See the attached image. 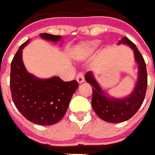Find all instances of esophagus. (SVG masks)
Returning <instances> with one entry per match:
<instances>
[{"instance_id": "esophagus-1", "label": "esophagus", "mask_w": 155, "mask_h": 155, "mask_svg": "<svg viewBox=\"0 0 155 155\" xmlns=\"http://www.w3.org/2000/svg\"><path fill=\"white\" fill-rule=\"evenodd\" d=\"M76 79L77 81L79 83V84H82V83H84V73H82V72H79L78 75H77V78H76Z\"/></svg>"}]
</instances>
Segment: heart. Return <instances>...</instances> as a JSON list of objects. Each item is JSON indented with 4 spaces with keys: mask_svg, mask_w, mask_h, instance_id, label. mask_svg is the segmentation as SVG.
Wrapping results in <instances>:
<instances>
[{
    "mask_svg": "<svg viewBox=\"0 0 155 155\" xmlns=\"http://www.w3.org/2000/svg\"><path fill=\"white\" fill-rule=\"evenodd\" d=\"M97 45H98V43L96 41H90V42L84 43L83 46L81 47V48L85 53H89V52L94 51L97 48Z\"/></svg>",
    "mask_w": 155,
    "mask_h": 155,
    "instance_id": "1",
    "label": "heart"
}]
</instances>
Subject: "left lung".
Here are the masks:
<instances>
[{
  "instance_id": "left-lung-1",
  "label": "left lung",
  "mask_w": 155,
  "mask_h": 155,
  "mask_svg": "<svg viewBox=\"0 0 155 155\" xmlns=\"http://www.w3.org/2000/svg\"><path fill=\"white\" fill-rule=\"evenodd\" d=\"M119 43L128 44L131 47L139 66L138 81L135 90L129 97L124 99L110 98L100 88L90 71L85 74V80L92 87V107L100 119L109 123H120L132 118L143 104L148 86L146 63L137 46L127 37L119 40Z\"/></svg>"
}]
</instances>
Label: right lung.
Returning <instances> with one entry per match:
<instances>
[{
    "mask_svg": "<svg viewBox=\"0 0 155 155\" xmlns=\"http://www.w3.org/2000/svg\"><path fill=\"white\" fill-rule=\"evenodd\" d=\"M41 38L53 41L61 40V36L41 33ZM19 47L11 63L10 89L12 99L20 114L32 123L51 125L58 123L67 111L72 94L78 88L76 80L65 82L59 77L38 79L28 73L22 61Z\"/></svg>",
    "mask_w": 155,
    "mask_h": 155,
    "instance_id": "obj_1",
    "label": "right lung"
}]
</instances>
